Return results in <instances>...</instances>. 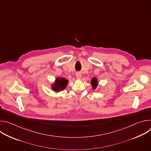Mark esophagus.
Returning <instances> with one entry per match:
<instances>
[{"mask_svg": "<svg viewBox=\"0 0 151 151\" xmlns=\"http://www.w3.org/2000/svg\"><path fill=\"white\" fill-rule=\"evenodd\" d=\"M76 76L77 79H81V77H82V74H81V73H80V72H78V73H76Z\"/></svg>", "mask_w": 151, "mask_h": 151, "instance_id": "obj_1", "label": "esophagus"}]
</instances>
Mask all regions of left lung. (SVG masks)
Returning a JSON list of instances; mask_svg holds the SVG:
<instances>
[{"label":"left lung","mask_w":151,"mask_h":151,"mask_svg":"<svg viewBox=\"0 0 151 151\" xmlns=\"http://www.w3.org/2000/svg\"><path fill=\"white\" fill-rule=\"evenodd\" d=\"M98 81L96 77H93L91 81V84L93 90H95L98 86Z\"/></svg>","instance_id":"1"}]
</instances>
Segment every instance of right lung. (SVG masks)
Here are the masks:
<instances>
[{"label": "right lung", "instance_id": "right-lung-1", "mask_svg": "<svg viewBox=\"0 0 151 151\" xmlns=\"http://www.w3.org/2000/svg\"><path fill=\"white\" fill-rule=\"evenodd\" d=\"M69 81L64 78H57L55 79L54 82L51 84V89L56 92L59 93L65 89L68 85Z\"/></svg>", "mask_w": 151, "mask_h": 151}]
</instances>
